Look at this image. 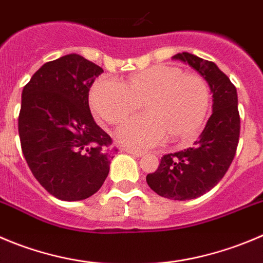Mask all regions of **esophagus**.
<instances>
[{"label":"esophagus","instance_id":"esophagus-1","mask_svg":"<svg viewBox=\"0 0 263 263\" xmlns=\"http://www.w3.org/2000/svg\"><path fill=\"white\" fill-rule=\"evenodd\" d=\"M125 151H126L127 154L132 155V156H136V157L143 156V152L142 151H134V149H125Z\"/></svg>","mask_w":263,"mask_h":263}]
</instances>
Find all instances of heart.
Here are the masks:
<instances>
[{"label":"heart","instance_id":"obj_1","mask_svg":"<svg viewBox=\"0 0 263 263\" xmlns=\"http://www.w3.org/2000/svg\"><path fill=\"white\" fill-rule=\"evenodd\" d=\"M91 109L109 124H121L143 102L146 115L130 120L116 132L122 146L148 148L169 136L192 139L201 130L211 104L209 86L201 76L157 64L124 82L99 77L90 89Z\"/></svg>","mask_w":263,"mask_h":263}]
</instances>
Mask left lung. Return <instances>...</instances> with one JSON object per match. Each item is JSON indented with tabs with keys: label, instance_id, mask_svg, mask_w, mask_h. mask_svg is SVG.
I'll return each instance as SVG.
<instances>
[{
	"label": "left lung",
	"instance_id": "obj_1",
	"mask_svg": "<svg viewBox=\"0 0 263 263\" xmlns=\"http://www.w3.org/2000/svg\"><path fill=\"white\" fill-rule=\"evenodd\" d=\"M173 59L199 72L213 94V114L194 146L164 155L157 171L146 177L157 195L183 201L208 192L229 171L239 143L240 116L236 87L213 62L190 52H178Z\"/></svg>",
	"mask_w": 263,
	"mask_h": 263
}]
</instances>
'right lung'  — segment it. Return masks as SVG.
<instances>
[{
    "instance_id": "add662e5",
    "label": "right lung",
    "mask_w": 263,
    "mask_h": 263,
    "mask_svg": "<svg viewBox=\"0 0 263 263\" xmlns=\"http://www.w3.org/2000/svg\"><path fill=\"white\" fill-rule=\"evenodd\" d=\"M103 69L79 54L45 63L22 92L19 137L34 178L64 201L84 200L106 181L117 149L90 112L89 90Z\"/></svg>"
}]
</instances>
